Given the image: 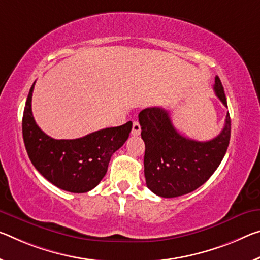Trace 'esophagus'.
<instances>
[{
	"label": "esophagus",
	"instance_id": "34e87169",
	"mask_svg": "<svg viewBox=\"0 0 260 260\" xmlns=\"http://www.w3.org/2000/svg\"><path fill=\"white\" fill-rule=\"evenodd\" d=\"M140 133H141V126H140V123L138 121H134L133 127H132V135H133V137H138Z\"/></svg>",
	"mask_w": 260,
	"mask_h": 260
}]
</instances>
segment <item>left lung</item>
<instances>
[{"instance_id":"left-lung-1","label":"left lung","mask_w":260,"mask_h":260,"mask_svg":"<svg viewBox=\"0 0 260 260\" xmlns=\"http://www.w3.org/2000/svg\"><path fill=\"white\" fill-rule=\"evenodd\" d=\"M214 91L226 106L223 86L215 77ZM145 141V177L148 188L162 198L180 197L207 182L229 146L230 121L226 113L221 133L209 141H196L180 135L172 125L169 111L148 108L139 113Z\"/></svg>"}]
</instances>
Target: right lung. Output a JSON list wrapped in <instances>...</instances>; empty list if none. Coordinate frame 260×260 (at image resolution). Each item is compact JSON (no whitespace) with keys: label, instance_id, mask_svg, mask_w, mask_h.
<instances>
[{"label":"right lung","instance_id":"right-lung-1","mask_svg":"<svg viewBox=\"0 0 260 260\" xmlns=\"http://www.w3.org/2000/svg\"><path fill=\"white\" fill-rule=\"evenodd\" d=\"M35 83L28 92L23 113V139L32 164L49 183L73 193L96 187L108 171L115 151L128 139L132 121L110 127L80 139L55 140L45 134L32 114Z\"/></svg>","mask_w":260,"mask_h":260}]
</instances>
